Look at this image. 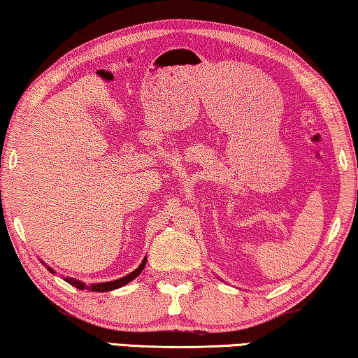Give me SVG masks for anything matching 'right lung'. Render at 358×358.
Returning <instances> with one entry per match:
<instances>
[{
    "mask_svg": "<svg viewBox=\"0 0 358 358\" xmlns=\"http://www.w3.org/2000/svg\"><path fill=\"white\" fill-rule=\"evenodd\" d=\"M41 264L45 265V266H46V270H50L51 273H56V271L52 270L51 266H48L45 262H41ZM145 265H146V257L143 259V262L140 264V266H138L136 270H133L131 273H128L127 276H124V278H119V280H114V281L93 282V285H87V282H83V281H80V280H76V278H71V276H66V278H64V281H67L69 285L76 286L77 289H82V291H83V289H90V291H94V292H108V291L119 289V287L125 286V285H128V282H130V281L135 280L136 276L141 273L143 268H145Z\"/></svg>",
    "mask_w": 358,
    "mask_h": 358,
    "instance_id": "add662e5",
    "label": "right lung"
}]
</instances>
